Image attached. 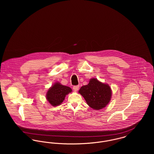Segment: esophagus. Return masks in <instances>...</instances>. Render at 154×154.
<instances>
[{
    "mask_svg": "<svg viewBox=\"0 0 154 154\" xmlns=\"http://www.w3.org/2000/svg\"><path fill=\"white\" fill-rule=\"evenodd\" d=\"M79 88V85H75V86H73V90H74V91H78Z\"/></svg>",
    "mask_w": 154,
    "mask_h": 154,
    "instance_id": "obj_1",
    "label": "esophagus"
}]
</instances>
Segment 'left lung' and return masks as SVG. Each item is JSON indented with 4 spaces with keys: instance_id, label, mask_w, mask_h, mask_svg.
<instances>
[{
    "instance_id": "obj_1",
    "label": "left lung",
    "mask_w": 154,
    "mask_h": 154,
    "mask_svg": "<svg viewBox=\"0 0 154 154\" xmlns=\"http://www.w3.org/2000/svg\"><path fill=\"white\" fill-rule=\"evenodd\" d=\"M79 93L84 97L88 106L95 110L105 107L110 102L111 97L109 85L95 78L91 79L88 85L80 88Z\"/></svg>"
}]
</instances>
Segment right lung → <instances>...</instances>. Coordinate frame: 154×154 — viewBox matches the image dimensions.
Instances as JSON below:
<instances>
[{
    "label": "right lung",
    "mask_w": 154,
    "mask_h": 154,
    "mask_svg": "<svg viewBox=\"0 0 154 154\" xmlns=\"http://www.w3.org/2000/svg\"><path fill=\"white\" fill-rule=\"evenodd\" d=\"M72 92V89L57 82L50 88L46 94L48 101L53 106L60 104L65 100V96Z\"/></svg>",
    "instance_id": "add662e5"
}]
</instances>
